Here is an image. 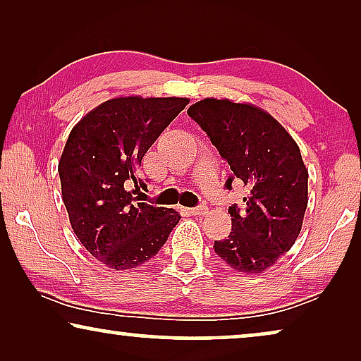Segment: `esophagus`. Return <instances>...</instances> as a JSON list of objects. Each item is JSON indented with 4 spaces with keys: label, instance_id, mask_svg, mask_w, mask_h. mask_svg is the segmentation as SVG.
I'll return each instance as SVG.
<instances>
[{
    "label": "esophagus",
    "instance_id": "obj_1",
    "mask_svg": "<svg viewBox=\"0 0 361 361\" xmlns=\"http://www.w3.org/2000/svg\"><path fill=\"white\" fill-rule=\"evenodd\" d=\"M207 210H209V207H207L205 204H200V205L194 207V209H190L189 212L192 215H204V214H207Z\"/></svg>",
    "mask_w": 361,
    "mask_h": 361
}]
</instances>
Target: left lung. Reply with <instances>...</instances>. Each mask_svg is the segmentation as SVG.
Segmentation results:
<instances>
[{"instance_id":"1","label":"left lung","mask_w":361,"mask_h":361,"mask_svg":"<svg viewBox=\"0 0 361 361\" xmlns=\"http://www.w3.org/2000/svg\"><path fill=\"white\" fill-rule=\"evenodd\" d=\"M210 137L233 180L248 190L245 205L228 207L231 231L215 253L240 273L258 274L288 253L307 209V169L288 131L253 105L205 98L187 110Z\"/></svg>"}]
</instances>
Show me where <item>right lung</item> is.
I'll return each instance as SVG.
<instances>
[{
  "label": "right lung",
  "mask_w": 361,
  "mask_h": 361,
  "mask_svg": "<svg viewBox=\"0 0 361 361\" xmlns=\"http://www.w3.org/2000/svg\"><path fill=\"white\" fill-rule=\"evenodd\" d=\"M187 98L121 97L102 103L73 126L59 176L77 238L113 269H131L157 255L179 224L172 209L137 202L142 156L184 110Z\"/></svg>",
  "instance_id": "1"
}]
</instances>
